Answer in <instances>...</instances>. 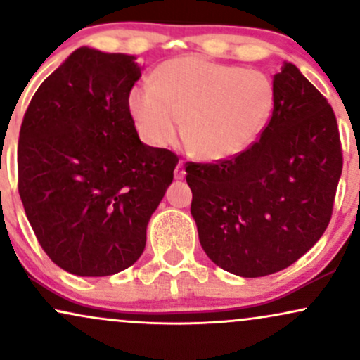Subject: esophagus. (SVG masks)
I'll use <instances>...</instances> for the list:
<instances>
[{
	"instance_id": "obj_1",
	"label": "esophagus",
	"mask_w": 360,
	"mask_h": 360,
	"mask_svg": "<svg viewBox=\"0 0 360 360\" xmlns=\"http://www.w3.org/2000/svg\"><path fill=\"white\" fill-rule=\"evenodd\" d=\"M184 174H186V171H184V166H183V160H179L176 169H174V177H176V179H183Z\"/></svg>"
}]
</instances>
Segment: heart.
<instances>
[{
  "label": "heart",
  "mask_w": 360,
  "mask_h": 360,
  "mask_svg": "<svg viewBox=\"0 0 360 360\" xmlns=\"http://www.w3.org/2000/svg\"><path fill=\"white\" fill-rule=\"evenodd\" d=\"M274 105L276 89L266 72L200 56L164 62L155 82H139L128 93V110L147 143L171 146L183 127L196 155L212 162L255 143Z\"/></svg>",
  "instance_id": "1"
}]
</instances>
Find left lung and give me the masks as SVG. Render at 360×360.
I'll list each match as a JSON object with an SVG mask.
<instances>
[{"mask_svg": "<svg viewBox=\"0 0 360 360\" xmlns=\"http://www.w3.org/2000/svg\"><path fill=\"white\" fill-rule=\"evenodd\" d=\"M272 84L274 111L259 142L232 159L186 166L201 247L242 278L286 269L320 240L344 164L323 94L291 62Z\"/></svg>", "mask_w": 360, "mask_h": 360, "instance_id": "obj_1", "label": "left lung"}]
</instances>
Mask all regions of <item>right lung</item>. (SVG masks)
Returning <instances> with one entry per match:
<instances>
[{
	"label": "right lung",
	"instance_id": "obj_1",
	"mask_svg": "<svg viewBox=\"0 0 360 360\" xmlns=\"http://www.w3.org/2000/svg\"><path fill=\"white\" fill-rule=\"evenodd\" d=\"M135 59L79 47L40 84L20 128L25 213L45 254L76 276L137 262L179 162L140 142L128 110L142 76Z\"/></svg>",
	"mask_w": 360,
	"mask_h": 360
}]
</instances>
